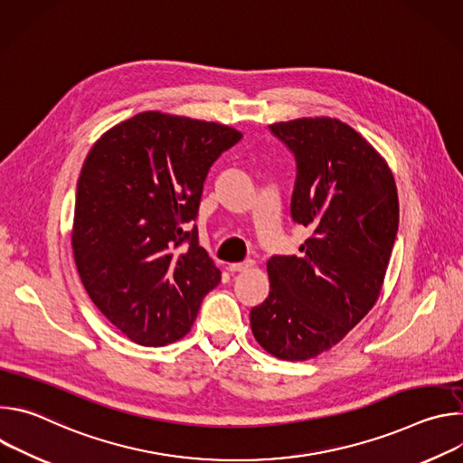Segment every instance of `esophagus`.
Returning <instances> with one entry per match:
<instances>
[{
    "instance_id": "obj_1",
    "label": "esophagus",
    "mask_w": 463,
    "mask_h": 463,
    "mask_svg": "<svg viewBox=\"0 0 463 463\" xmlns=\"http://www.w3.org/2000/svg\"><path fill=\"white\" fill-rule=\"evenodd\" d=\"M252 268H254V261L252 260H245V261H240V263H231L229 271L231 273H241V271H249Z\"/></svg>"
}]
</instances>
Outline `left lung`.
I'll return each instance as SVG.
<instances>
[{"label":"left lung","mask_w":463,"mask_h":463,"mask_svg":"<svg viewBox=\"0 0 463 463\" xmlns=\"http://www.w3.org/2000/svg\"><path fill=\"white\" fill-rule=\"evenodd\" d=\"M297 161L293 222L311 236L300 256L268 261L269 297L250 309L258 345L284 361L335 346L379 298L398 234V188L386 161L339 118L269 126Z\"/></svg>","instance_id":"8db88e82"}]
</instances>
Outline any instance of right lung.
Here are the masks:
<instances>
[{"label":"right lung","mask_w":463,"mask_h":463,"mask_svg":"<svg viewBox=\"0 0 463 463\" xmlns=\"http://www.w3.org/2000/svg\"><path fill=\"white\" fill-rule=\"evenodd\" d=\"M240 139L225 124L143 111L90 150L77 184L75 263L93 304L129 341H179L220 284L190 222L213 163Z\"/></svg>","instance_id":"add662e5"}]
</instances>
